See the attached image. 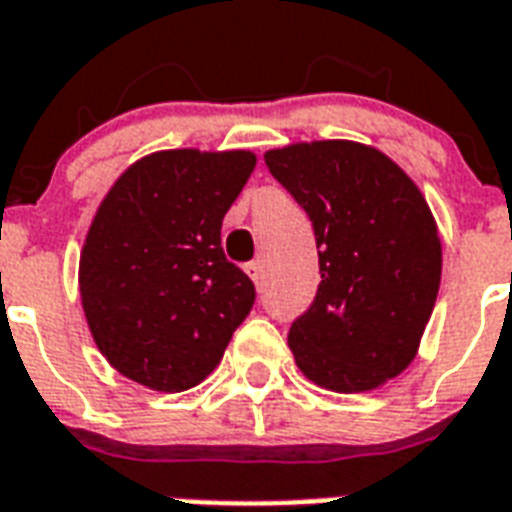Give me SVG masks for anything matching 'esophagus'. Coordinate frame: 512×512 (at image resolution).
<instances>
[{
    "mask_svg": "<svg viewBox=\"0 0 512 512\" xmlns=\"http://www.w3.org/2000/svg\"><path fill=\"white\" fill-rule=\"evenodd\" d=\"M245 272H248V277H251L253 283L261 285V277H264V264H261V261H251V264L245 267Z\"/></svg>",
    "mask_w": 512,
    "mask_h": 512,
    "instance_id": "1",
    "label": "esophagus"
}]
</instances>
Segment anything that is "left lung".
<instances>
[{
	"instance_id": "obj_1",
	"label": "left lung",
	"mask_w": 512,
	"mask_h": 512,
	"mask_svg": "<svg viewBox=\"0 0 512 512\" xmlns=\"http://www.w3.org/2000/svg\"><path fill=\"white\" fill-rule=\"evenodd\" d=\"M315 229L318 296L291 326L299 371L323 390L368 392L417 358L443 251L425 194L376 146L299 141L264 154Z\"/></svg>"
}]
</instances>
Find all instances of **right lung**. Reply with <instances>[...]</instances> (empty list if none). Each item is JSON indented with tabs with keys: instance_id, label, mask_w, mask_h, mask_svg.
I'll return each mask as SVG.
<instances>
[{
	"instance_id": "obj_1",
	"label": "right lung",
	"mask_w": 512,
	"mask_h": 512,
	"mask_svg": "<svg viewBox=\"0 0 512 512\" xmlns=\"http://www.w3.org/2000/svg\"><path fill=\"white\" fill-rule=\"evenodd\" d=\"M253 168L248 149H162L104 194L79 251V299L122 376L184 392L216 368L256 299L221 248V221Z\"/></svg>"
}]
</instances>
